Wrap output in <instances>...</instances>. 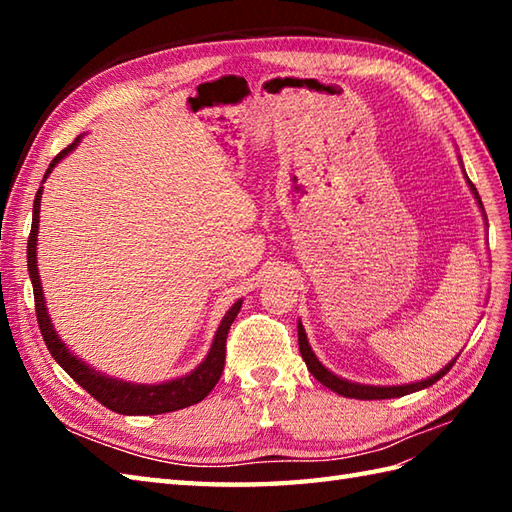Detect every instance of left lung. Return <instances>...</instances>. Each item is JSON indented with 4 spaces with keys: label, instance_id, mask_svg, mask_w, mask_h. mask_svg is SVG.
Returning <instances> with one entry per match:
<instances>
[{
    "label": "left lung",
    "instance_id": "8db88e82",
    "mask_svg": "<svg viewBox=\"0 0 512 512\" xmlns=\"http://www.w3.org/2000/svg\"><path fill=\"white\" fill-rule=\"evenodd\" d=\"M466 182H469V187H471V191H473V195H475V200H477V204H480V209L484 211V206H482V200H480V193H477V189H475V184L466 178ZM486 217V215H484ZM297 332H299V350H301V356H303V361H306V365H308V369H310V374L319 380L321 385H325L328 389H332V391H336V394L339 396H345V398H358V400H385V398H400V396H407V394H413V391H420V389H424V387H431L433 383H438V380L449 372V369L453 367V363H455V356L453 361L447 365V367H442L438 374H433V376H429V378H424V380H420V383H409V385H389V387H378V385H361V383H352V380H345V378H341V376H336V374H332L328 367L325 365H321V361L317 358V354L312 352V347H310V343H308V336H306V330H303V325H301V321L297 323Z\"/></svg>",
    "mask_w": 512,
    "mask_h": 512
}]
</instances>
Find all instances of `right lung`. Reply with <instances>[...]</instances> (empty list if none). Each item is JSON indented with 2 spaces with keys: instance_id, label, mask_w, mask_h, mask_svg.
Wrapping results in <instances>:
<instances>
[{
  "instance_id": "right-lung-1",
  "label": "right lung",
  "mask_w": 512,
  "mask_h": 512,
  "mask_svg": "<svg viewBox=\"0 0 512 512\" xmlns=\"http://www.w3.org/2000/svg\"><path fill=\"white\" fill-rule=\"evenodd\" d=\"M81 143V136L74 138V143L59 151L50 167L43 176V182L50 176V171L59 165V162L70 154V151ZM41 193L43 187H39L35 195V206H32V226H30V237H28V273L32 281V290H35V312H37V323L43 341H46L48 350L54 361H57L65 372L70 374L72 380H76L90 396L112 409L116 413H123V416H156V413H169L178 411L184 407H191L195 402L204 400L211 394V389L217 385L222 372H224V358H226V336L231 330V323L235 321L239 308H242V299L235 301L231 310L224 314L220 328L215 332V339L209 354H206L204 361L193 369L191 374L182 378L167 380V383L160 385H138V383H127V380H118L112 376L101 374L99 369H92L88 363H83L79 356H74L65 343L59 339V334L54 332L50 314L46 308V297H43L41 281H39V270H37V235H39V209H41Z\"/></svg>"
}]
</instances>
